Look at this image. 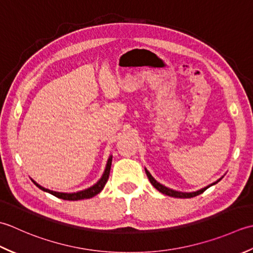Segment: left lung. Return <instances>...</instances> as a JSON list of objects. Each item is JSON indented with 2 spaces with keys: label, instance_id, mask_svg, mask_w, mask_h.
Instances as JSON below:
<instances>
[{
  "label": "left lung",
  "instance_id": "1",
  "mask_svg": "<svg viewBox=\"0 0 253 253\" xmlns=\"http://www.w3.org/2000/svg\"><path fill=\"white\" fill-rule=\"evenodd\" d=\"M145 172L147 174V177L149 179V181H151V183L154 185V188H156L159 192H162L163 194H166V195H169V197H172V198H180V199H189V198H193V197H197V195L203 193L206 189H209L210 187H212V185L216 184L217 182H219L221 179H223V177H221L220 179H218L217 181H215L214 183L208 185V187H205L203 189L201 190H198V191L195 192H180V191H176V190H172V189H169L167 187H165V185L161 184L159 182H157L155 179L153 178V176L151 173H149L148 170L145 168Z\"/></svg>",
  "mask_w": 253,
  "mask_h": 253
}]
</instances>
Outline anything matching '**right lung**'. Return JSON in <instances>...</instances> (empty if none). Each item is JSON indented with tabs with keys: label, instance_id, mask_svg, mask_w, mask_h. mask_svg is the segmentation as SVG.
Here are the masks:
<instances>
[{
	"label": "right lung",
	"instance_id": "right-lung-1",
	"mask_svg": "<svg viewBox=\"0 0 253 253\" xmlns=\"http://www.w3.org/2000/svg\"><path fill=\"white\" fill-rule=\"evenodd\" d=\"M111 162H112V155L109 156L108 158V162L106 165V169H105V172L102 174V177L99 179V181L97 183H95L92 187L88 188V189H85L83 191H79V192H74V193H63V192H56V191H51L49 189H45L43 187H41L40 184H38L36 181L32 179V181L37 185V187L42 190V191L48 192L50 194L54 195V197L62 199V200H68V201H79V200H84V199H90L92 197H95L98 193H99L102 189H104L105 184L108 181V178H109V173H110V168H111Z\"/></svg>",
	"mask_w": 253,
	"mask_h": 253
}]
</instances>
